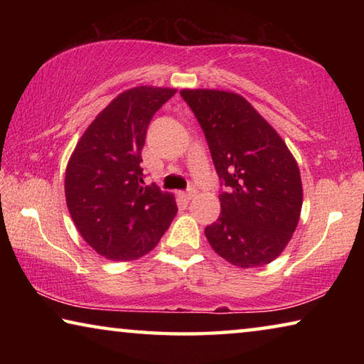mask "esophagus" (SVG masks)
Masks as SVG:
<instances>
[{"label": "esophagus", "mask_w": 364, "mask_h": 364, "mask_svg": "<svg viewBox=\"0 0 364 364\" xmlns=\"http://www.w3.org/2000/svg\"><path fill=\"white\" fill-rule=\"evenodd\" d=\"M194 196H196V191L194 189H188V191H184V193H181V197L184 200H191V199H194Z\"/></svg>", "instance_id": "34e87169"}]
</instances>
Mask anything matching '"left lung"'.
I'll return each instance as SVG.
<instances>
[{"instance_id": "1", "label": "left lung", "mask_w": 364, "mask_h": 364, "mask_svg": "<svg viewBox=\"0 0 364 364\" xmlns=\"http://www.w3.org/2000/svg\"><path fill=\"white\" fill-rule=\"evenodd\" d=\"M205 134L221 180V213L207 241L241 268L273 262L297 228L304 191L299 165L282 138L242 96L183 90Z\"/></svg>"}]
</instances>
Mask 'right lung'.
<instances>
[{
  "label": "right lung",
  "mask_w": 364,
  "mask_h": 364,
  "mask_svg": "<svg viewBox=\"0 0 364 364\" xmlns=\"http://www.w3.org/2000/svg\"><path fill=\"white\" fill-rule=\"evenodd\" d=\"M176 90L123 91L91 122L65 170V200L82 237L112 262L159 244L178 212L173 194L146 186L141 168L147 127Z\"/></svg>",
  "instance_id": "obj_1"
}]
</instances>
